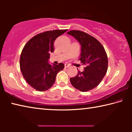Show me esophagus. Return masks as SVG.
Listing matches in <instances>:
<instances>
[{"instance_id":"obj_1","label":"esophagus","mask_w":132,"mask_h":132,"mask_svg":"<svg viewBox=\"0 0 132 132\" xmlns=\"http://www.w3.org/2000/svg\"><path fill=\"white\" fill-rule=\"evenodd\" d=\"M70 66V64H68V63H65L64 64V67H65V68H68V67H69Z\"/></svg>"}]
</instances>
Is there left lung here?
Returning a JSON list of instances; mask_svg holds the SVG:
<instances>
[{
  "instance_id": "obj_1",
  "label": "left lung",
  "mask_w": 132,
  "mask_h": 132,
  "mask_svg": "<svg viewBox=\"0 0 132 132\" xmlns=\"http://www.w3.org/2000/svg\"><path fill=\"white\" fill-rule=\"evenodd\" d=\"M76 39L81 45V54L79 60L85 66L82 72L78 70L77 75L70 79L75 88L86 92L96 87L106 73L108 57L102 44L87 33L79 30L68 32Z\"/></svg>"
}]
</instances>
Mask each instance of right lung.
Here are the masks:
<instances>
[{
	"instance_id": "obj_1",
	"label": "right lung",
	"mask_w": 132,
	"mask_h": 132,
	"mask_svg": "<svg viewBox=\"0 0 132 132\" xmlns=\"http://www.w3.org/2000/svg\"><path fill=\"white\" fill-rule=\"evenodd\" d=\"M68 30L48 31L35 35L24 46L20 59V66L24 79L38 91L50 89L55 83L58 72L64 64H50V53L54 51V42Z\"/></svg>"
}]
</instances>
